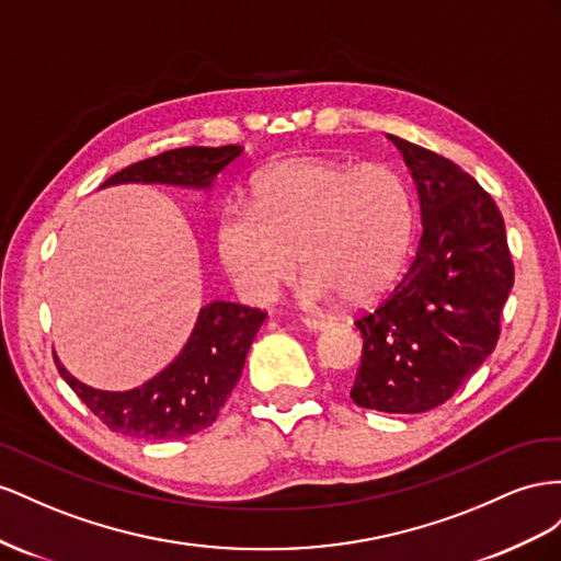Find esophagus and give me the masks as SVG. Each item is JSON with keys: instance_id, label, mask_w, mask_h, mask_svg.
Here are the masks:
<instances>
[{"instance_id": "1", "label": "esophagus", "mask_w": 561, "mask_h": 561, "mask_svg": "<svg viewBox=\"0 0 561 561\" xmlns=\"http://www.w3.org/2000/svg\"><path fill=\"white\" fill-rule=\"evenodd\" d=\"M300 324L306 327L308 331H324V329H329V322H324V319H314V317H300Z\"/></svg>"}]
</instances>
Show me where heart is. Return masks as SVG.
I'll use <instances>...</instances> for the list:
<instances>
[{
    "label": "heart",
    "mask_w": 561,
    "mask_h": 561,
    "mask_svg": "<svg viewBox=\"0 0 561 561\" xmlns=\"http://www.w3.org/2000/svg\"><path fill=\"white\" fill-rule=\"evenodd\" d=\"M411 230V195L394 169L296 159L265 171L251 204L226 206L214 237L237 294L255 306L296 275L300 259L306 302L364 308L397 279Z\"/></svg>",
    "instance_id": "obj_1"
}]
</instances>
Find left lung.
I'll return each instance as SVG.
<instances>
[{"instance_id": "8db88e82", "label": "left lung", "mask_w": 561, "mask_h": 561, "mask_svg": "<svg viewBox=\"0 0 561 561\" xmlns=\"http://www.w3.org/2000/svg\"><path fill=\"white\" fill-rule=\"evenodd\" d=\"M421 202L423 234L407 275L362 319L352 402L386 413L444 404L491 355L515 284L505 220L468 171L399 136Z\"/></svg>"}]
</instances>
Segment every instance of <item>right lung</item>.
Here are the masks:
<instances>
[{
  "label": "right lung",
  "mask_w": 561,
  "mask_h": 561,
  "mask_svg": "<svg viewBox=\"0 0 561 561\" xmlns=\"http://www.w3.org/2000/svg\"><path fill=\"white\" fill-rule=\"evenodd\" d=\"M244 152L242 146L179 148L122 169L99 187L169 185L211 190L216 175ZM265 312L239 302L211 300L199 310L190 339L175 359L131 390H99L77 380L54 352L58 374L77 397L112 430L138 439H181L209 427L242 376L249 347Z\"/></svg>",
  "instance_id": "1"
}]
</instances>
